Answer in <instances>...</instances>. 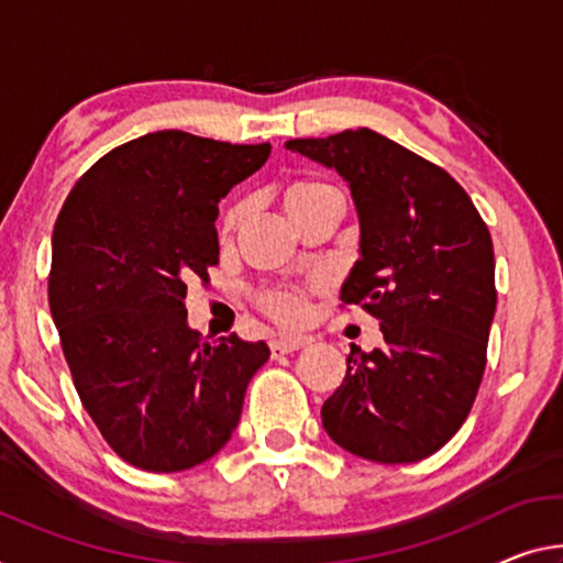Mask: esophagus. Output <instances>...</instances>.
<instances>
[{"label": "esophagus", "instance_id": "esophagus-1", "mask_svg": "<svg viewBox=\"0 0 563 563\" xmlns=\"http://www.w3.org/2000/svg\"><path fill=\"white\" fill-rule=\"evenodd\" d=\"M307 336H279V340H272V354L274 357H282V354H291L307 347Z\"/></svg>", "mask_w": 563, "mask_h": 563}]
</instances>
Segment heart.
<instances>
[{
	"instance_id": "heart-1",
	"label": "heart",
	"mask_w": 563,
	"mask_h": 563,
	"mask_svg": "<svg viewBox=\"0 0 563 563\" xmlns=\"http://www.w3.org/2000/svg\"><path fill=\"white\" fill-rule=\"evenodd\" d=\"M324 191H332V186H327V184H297V186L289 188L287 203L299 201V198H307V196L324 194ZM239 216H241V209H233L229 213V219H227V227H233V223L239 221ZM264 307H266V311H269L274 319H279V322H284V324L305 322V317H307V311H309L305 294L297 291V289L269 291L264 297Z\"/></svg>"
}]
</instances>
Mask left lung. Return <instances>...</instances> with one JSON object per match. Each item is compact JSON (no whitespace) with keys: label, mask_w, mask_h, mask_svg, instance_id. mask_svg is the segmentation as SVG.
Returning <instances> with one entry per match:
<instances>
[{"label":"left lung","mask_w":563,"mask_h":563,"mask_svg":"<svg viewBox=\"0 0 563 563\" xmlns=\"http://www.w3.org/2000/svg\"><path fill=\"white\" fill-rule=\"evenodd\" d=\"M284 145L347 180L360 258L340 297L367 309L385 336L383 350L352 347L322 426L367 461H422L461 430L486 369L496 314L488 227L443 168L369 128Z\"/></svg>","instance_id":"left-lung-1"}]
</instances>
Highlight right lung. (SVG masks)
Wrapping results in <instances>:
<instances>
[{
	"label": "right lung",
	"mask_w": 563,
	"mask_h": 563,
	"mask_svg": "<svg viewBox=\"0 0 563 563\" xmlns=\"http://www.w3.org/2000/svg\"><path fill=\"white\" fill-rule=\"evenodd\" d=\"M269 153L141 135L102 155L57 216L52 319L85 410L135 468L176 473L219 453L269 360L264 342L236 334L203 342L186 311V282L219 264V201Z\"/></svg>",
	"instance_id": "add662e5"
}]
</instances>
